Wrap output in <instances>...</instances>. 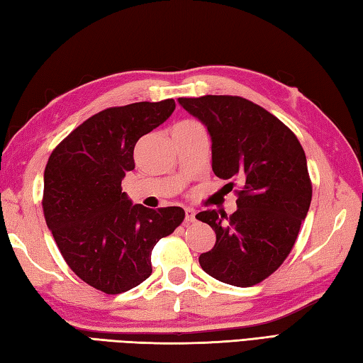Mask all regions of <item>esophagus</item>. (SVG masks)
<instances>
[{"instance_id":"esophagus-1","label":"esophagus","mask_w":363,"mask_h":363,"mask_svg":"<svg viewBox=\"0 0 363 363\" xmlns=\"http://www.w3.org/2000/svg\"><path fill=\"white\" fill-rule=\"evenodd\" d=\"M184 220H186V223H194V220H196V211L192 210V208L184 210Z\"/></svg>"}]
</instances>
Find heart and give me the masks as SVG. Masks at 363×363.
<instances>
[{
    "mask_svg": "<svg viewBox=\"0 0 363 363\" xmlns=\"http://www.w3.org/2000/svg\"><path fill=\"white\" fill-rule=\"evenodd\" d=\"M184 123H194V122H184Z\"/></svg>",
    "mask_w": 363,
    "mask_h": 363,
    "instance_id": "b5f03b06",
    "label": "heart"
}]
</instances>
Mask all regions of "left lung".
<instances>
[{
    "instance_id": "1",
    "label": "left lung",
    "mask_w": 363,
    "mask_h": 363,
    "mask_svg": "<svg viewBox=\"0 0 363 363\" xmlns=\"http://www.w3.org/2000/svg\"><path fill=\"white\" fill-rule=\"evenodd\" d=\"M211 136V167L236 191L230 216L206 210L197 219L216 233V244L199 257L211 277L252 286L269 277L298 238L312 202L304 149L294 133L264 108L236 95L179 99Z\"/></svg>"
}]
</instances>
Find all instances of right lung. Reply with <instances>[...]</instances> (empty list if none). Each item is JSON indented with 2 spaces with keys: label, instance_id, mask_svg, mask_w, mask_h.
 Here are the masks:
<instances>
[{
  "label": "right lung",
  "instance_id": "right-lung-1",
  "mask_svg": "<svg viewBox=\"0 0 363 363\" xmlns=\"http://www.w3.org/2000/svg\"><path fill=\"white\" fill-rule=\"evenodd\" d=\"M175 101H139L103 109L73 130L50 155L43 174V214L65 263L106 294L152 274V250L184 219L180 206L150 210L122 192L135 169V147L174 113Z\"/></svg>",
  "mask_w": 363,
  "mask_h": 363
}]
</instances>
